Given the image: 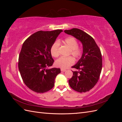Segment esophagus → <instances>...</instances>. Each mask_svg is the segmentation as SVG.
<instances>
[{"label":"esophagus","instance_id":"34e87169","mask_svg":"<svg viewBox=\"0 0 122 122\" xmlns=\"http://www.w3.org/2000/svg\"><path fill=\"white\" fill-rule=\"evenodd\" d=\"M61 72H65V71H66V70L64 69H61Z\"/></svg>","mask_w":122,"mask_h":122}]
</instances>
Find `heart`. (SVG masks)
Here are the masks:
<instances>
[{
    "mask_svg": "<svg viewBox=\"0 0 122 122\" xmlns=\"http://www.w3.org/2000/svg\"><path fill=\"white\" fill-rule=\"evenodd\" d=\"M65 45L71 49L70 54L76 58H79L81 56L83 50L81 48L78 47V43L77 41L74 38L69 37L66 39L64 41ZM60 43L58 41L55 42L51 47L50 52L52 56L57 57L60 55ZM74 63V60L71 57H61L55 61V65L56 67L61 69H66L69 66Z\"/></svg>",
    "mask_w": 122,
    "mask_h": 122,
    "instance_id": "b5f03b06",
    "label": "heart"
}]
</instances>
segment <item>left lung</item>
<instances>
[{"instance_id":"8db88e82","label":"left lung","mask_w":122,"mask_h":122,"mask_svg":"<svg viewBox=\"0 0 122 122\" xmlns=\"http://www.w3.org/2000/svg\"><path fill=\"white\" fill-rule=\"evenodd\" d=\"M64 32L79 40L82 44L81 57L72 67L78 71H72L73 75L69 80V83L74 91L85 93L93 88L99 79L102 67L101 51L94 39L81 29L74 28Z\"/></svg>"}]
</instances>
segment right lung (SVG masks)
<instances>
[{
  "instance_id": "add662e5",
  "label": "right lung",
  "mask_w": 122,
  "mask_h": 122,
  "mask_svg": "<svg viewBox=\"0 0 122 122\" xmlns=\"http://www.w3.org/2000/svg\"><path fill=\"white\" fill-rule=\"evenodd\" d=\"M61 29L39 31L31 35L23 44L19 56L18 68L24 83L29 89L44 93L53 87L60 68H49L54 60L50 48Z\"/></svg>"
}]
</instances>
